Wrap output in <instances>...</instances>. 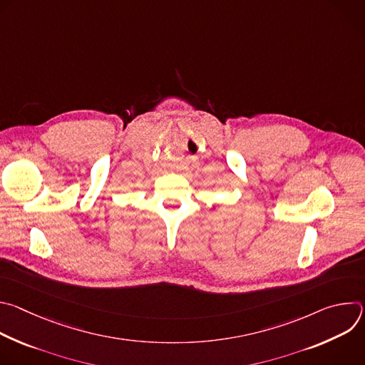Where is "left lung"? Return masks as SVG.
Returning <instances> with one entry per match:
<instances>
[{
  "label": "left lung",
  "mask_w": 365,
  "mask_h": 365,
  "mask_svg": "<svg viewBox=\"0 0 365 365\" xmlns=\"http://www.w3.org/2000/svg\"><path fill=\"white\" fill-rule=\"evenodd\" d=\"M212 210H215V206H212Z\"/></svg>",
  "instance_id": "8db88e82"
}]
</instances>
